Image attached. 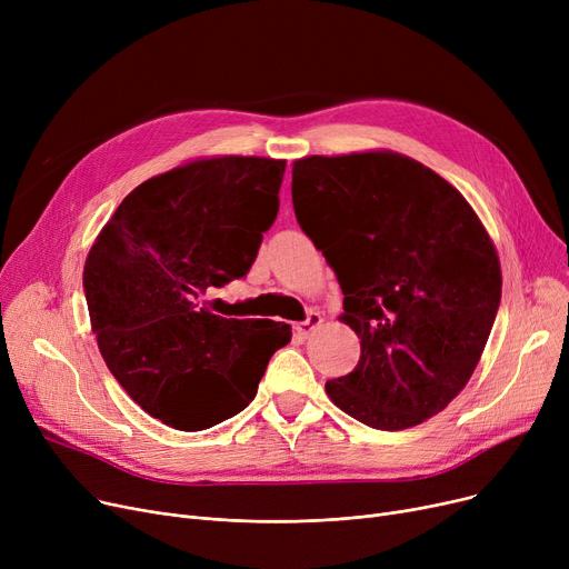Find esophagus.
I'll return each mask as SVG.
<instances>
[{
    "mask_svg": "<svg viewBox=\"0 0 569 569\" xmlns=\"http://www.w3.org/2000/svg\"><path fill=\"white\" fill-rule=\"evenodd\" d=\"M320 322H322V316L316 313V311H311L305 322H297V325H295V332L300 335L302 339H307V337L316 330V327H320Z\"/></svg>",
    "mask_w": 569,
    "mask_h": 569,
    "instance_id": "obj_1",
    "label": "esophagus"
}]
</instances>
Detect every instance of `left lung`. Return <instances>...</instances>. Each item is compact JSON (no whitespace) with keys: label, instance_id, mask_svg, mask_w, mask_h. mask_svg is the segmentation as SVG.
I'll use <instances>...</instances> for the list:
<instances>
[{"label":"left lung","instance_id":"8db88e82","mask_svg":"<svg viewBox=\"0 0 569 569\" xmlns=\"http://www.w3.org/2000/svg\"><path fill=\"white\" fill-rule=\"evenodd\" d=\"M292 207L343 290L360 362L325 392L380 431L427 422L468 385L500 305V260L470 202L390 149L292 163Z\"/></svg>","mask_w":569,"mask_h":569}]
</instances>
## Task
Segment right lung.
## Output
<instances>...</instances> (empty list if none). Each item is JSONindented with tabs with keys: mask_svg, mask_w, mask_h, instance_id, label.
<instances>
[{
	"mask_svg": "<svg viewBox=\"0 0 569 569\" xmlns=\"http://www.w3.org/2000/svg\"><path fill=\"white\" fill-rule=\"evenodd\" d=\"M283 159L209 157L149 177L114 209L84 260L99 350L127 395L179 431L244 410L290 325L221 318L209 288L244 277L279 212Z\"/></svg>",
	"mask_w": 569,
	"mask_h": 569,
	"instance_id": "1",
	"label": "right lung"
}]
</instances>
